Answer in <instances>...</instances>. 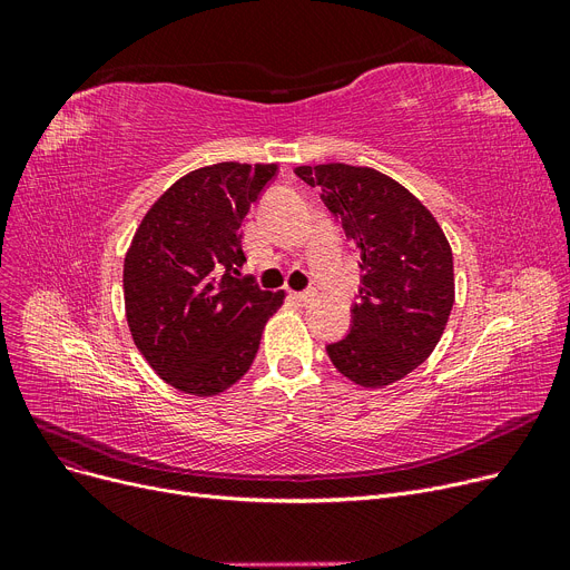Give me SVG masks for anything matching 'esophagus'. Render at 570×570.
<instances>
[{
  "mask_svg": "<svg viewBox=\"0 0 570 570\" xmlns=\"http://www.w3.org/2000/svg\"><path fill=\"white\" fill-rule=\"evenodd\" d=\"M291 297L297 305H307L314 297V291H297V293H291Z\"/></svg>",
  "mask_w": 570,
  "mask_h": 570,
  "instance_id": "obj_1",
  "label": "esophagus"
}]
</instances>
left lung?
<instances>
[{
  "label": "left lung",
  "instance_id": "1",
  "mask_svg": "<svg viewBox=\"0 0 570 570\" xmlns=\"http://www.w3.org/2000/svg\"><path fill=\"white\" fill-rule=\"evenodd\" d=\"M361 249L348 335L327 344L333 365L365 387L395 383L439 344L455 303L453 252L430 209L374 168L297 166Z\"/></svg>",
  "mask_w": 570,
  "mask_h": 570
}]
</instances>
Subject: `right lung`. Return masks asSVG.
Returning a JSON list of instances; mask_svg holds the SVG:
<instances>
[{
	"mask_svg": "<svg viewBox=\"0 0 570 570\" xmlns=\"http://www.w3.org/2000/svg\"><path fill=\"white\" fill-rule=\"evenodd\" d=\"M277 166L215 164L185 175L140 222L125 258L134 342L166 383L189 395L224 393L252 367L284 293L239 275L243 219Z\"/></svg>",
	"mask_w": 570,
	"mask_h": 570,
	"instance_id": "1",
	"label": "right lung"
}]
</instances>
